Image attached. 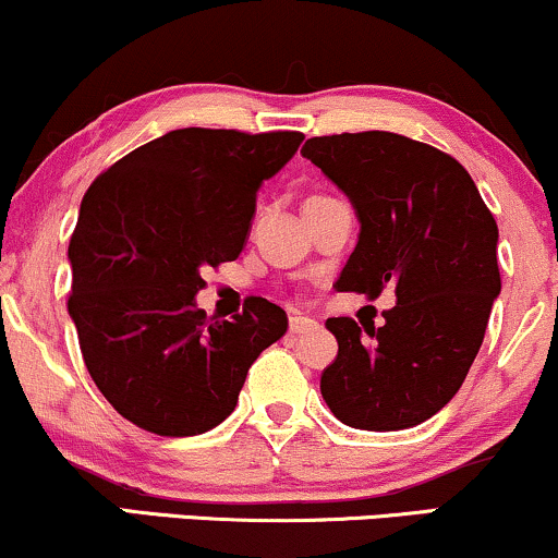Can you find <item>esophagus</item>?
I'll list each match as a JSON object with an SVG mask.
<instances>
[{
  "mask_svg": "<svg viewBox=\"0 0 558 558\" xmlns=\"http://www.w3.org/2000/svg\"><path fill=\"white\" fill-rule=\"evenodd\" d=\"M288 329H291V335H306V331L319 329V322L312 319V316L291 314V319H288Z\"/></svg>",
  "mask_w": 558,
  "mask_h": 558,
  "instance_id": "1",
  "label": "esophagus"
}]
</instances>
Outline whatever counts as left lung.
I'll use <instances>...</instances> for the list:
<instances>
[{
	"mask_svg": "<svg viewBox=\"0 0 558 558\" xmlns=\"http://www.w3.org/2000/svg\"><path fill=\"white\" fill-rule=\"evenodd\" d=\"M301 154L350 197L361 234L337 291L397 306L373 327L327 319L337 357L322 397L337 420L391 433L420 425L461 389L502 291L497 221L450 154L389 131L314 136Z\"/></svg>",
	"mask_w": 558,
	"mask_h": 558,
	"instance_id": "1",
	"label": "left lung"
}]
</instances>
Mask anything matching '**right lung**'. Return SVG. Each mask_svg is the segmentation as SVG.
<instances>
[{
    "label": "right lung",
    "mask_w": 558,
    "mask_h": 558,
    "mask_svg": "<svg viewBox=\"0 0 558 558\" xmlns=\"http://www.w3.org/2000/svg\"><path fill=\"white\" fill-rule=\"evenodd\" d=\"M301 141L299 131H169L89 185L69 242V316L92 380L136 427L187 437L221 425L250 365L286 335V312L267 299L210 322L195 293L206 267L244 250L259 185Z\"/></svg>",
    "instance_id": "1"
}]
</instances>
